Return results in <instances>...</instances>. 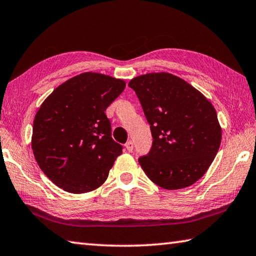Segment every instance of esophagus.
<instances>
[{
    "label": "esophagus",
    "mask_w": 256,
    "mask_h": 256,
    "mask_svg": "<svg viewBox=\"0 0 256 256\" xmlns=\"http://www.w3.org/2000/svg\"><path fill=\"white\" fill-rule=\"evenodd\" d=\"M125 148H126L128 151H132L133 150V142L132 141H128L125 144Z\"/></svg>",
    "instance_id": "34e87169"
}]
</instances>
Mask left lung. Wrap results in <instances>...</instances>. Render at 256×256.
I'll use <instances>...</instances> for the list:
<instances>
[{
	"label": "left lung",
	"mask_w": 256,
	"mask_h": 256,
	"mask_svg": "<svg viewBox=\"0 0 256 256\" xmlns=\"http://www.w3.org/2000/svg\"><path fill=\"white\" fill-rule=\"evenodd\" d=\"M150 124L152 146L138 158L154 184L166 190L188 188L214 162L222 128L211 102L170 73H149L130 81Z\"/></svg>",
	"instance_id": "1"
}]
</instances>
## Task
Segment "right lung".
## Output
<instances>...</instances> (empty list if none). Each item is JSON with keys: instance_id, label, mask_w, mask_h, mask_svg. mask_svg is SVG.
Segmentation results:
<instances>
[{"instance_id": "right-lung-1", "label": "right lung", "mask_w": 256, "mask_h": 256, "mask_svg": "<svg viewBox=\"0 0 256 256\" xmlns=\"http://www.w3.org/2000/svg\"><path fill=\"white\" fill-rule=\"evenodd\" d=\"M124 88L123 80L86 72L58 86L42 104L34 120L32 151L58 188L86 193L107 180L123 146L112 140L105 110Z\"/></svg>"}]
</instances>
